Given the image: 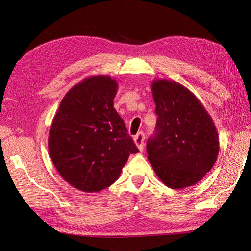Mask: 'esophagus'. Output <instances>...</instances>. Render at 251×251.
<instances>
[{"label":"esophagus","mask_w":251,"mask_h":251,"mask_svg":"<svg viewBox=\"0 0 251 251\" xmlns=\"http://www.w3.org/2000/svg\"><path fill=\"white\" fill-rule=\"evenodd\" d=\"M134 142H135V145L137 146V148L139 149V151L142 152L143 143H145V134H143V132H139V134H137L134 138Z\"/></svg>","instance_id":"esophagus-1"}]
</instances>
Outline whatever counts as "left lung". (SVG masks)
I'll list each match as a JSON object with an SVG mask.
<instances>
[{
    "mask_svg": "<svg viewBox=\"0 0 251 251\" xmlns=\"http://www.w3.org/2000/svg\"><path fill=\"white\" fill-rule=\"evenodd\" d=\"M157 114L156 134L147 143L149 162L170 189L196 184L214 166L219 136L210 114L182 84L169 79L151 83Z\"/></svg>",
    "mask_w": 251,
    "mask_h": 251,
    "instance_id": "8db88e82",
    "label": "left lung"
}]
</instances>
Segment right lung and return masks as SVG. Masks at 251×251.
<instances>
[{
  "mask_svg": "<svg viewBox=\"0 0 251 251\" xmlns=\"http://www.w3.org/2000/svg\"><path fill=\"white\" fill-rule=\"evenodd\" d=\"M117 88L109 75L84 78L65 95L52 119L50 158L79 191L95 193L113 184L130 154L139 152L113 108Z\"/></svg>",
  "mask_w": 251,
  "mask_h": 251,
  "instance_id": "add662e5",
  "label": "right lung"
}]
</instances>
